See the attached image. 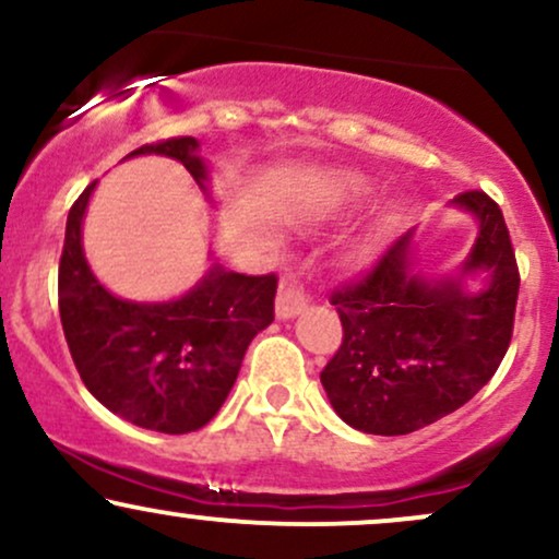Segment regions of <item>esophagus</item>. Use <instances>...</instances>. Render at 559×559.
<instances>
[{
    "mask_svg": "<svg viewBox=\"0 0 559 559\" xmlns=\"http://www.w3.org/2000/svg\"><path fill=\"white\" fill-rule=\"evenodd\" d=\"M305 307H307L305 288H301L299 284H292V281H286V284L278 288V297H275V316L284 318V320L294 318V316H299Z\"/></svg>",
    "mask_w": 559,
    "mask_h": 559,
    "instance_id": "34e87169",
    "label": "esophagus"
}]
</instances>
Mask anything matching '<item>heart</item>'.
Masks as SVG:
<instances>
[{"label":"heart","mask_w":559,"mask_h":559,"mask_svg":"<svg viewBox=\"0 0 559 559\" xmlns=\"http://www.w3.org/2000/svg\"><path fill=\"white\" fill-rule=\"evenodd\" d=\"M344 183L349 186V189H362V178H357V176H349Z\"/></svg>","instance_id":"obj_1"}]
</instances>
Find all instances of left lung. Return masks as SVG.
<instances>
[{
  "label": "left lung",
  "instance_id": "8db88e82",
  "mask_svg": "<svg viewBox=\"0 0 559 559\" xmlns=\"http://www.w3.org/2000/svg\"><path fill=\"white\" fill-rule=\"evenodd\" d=\"M454 204L478 217L480 230L465 271H491V284L465 294L454 281L409 271V234L368 271L333 288L342 346L320 373L325 394L352 428L402 436L463 407L497 373L515 325V249L499 204L471 189Z\"/></svg>",
  "mask_w": 559,
  "mask_h": 559
}]
</instances>
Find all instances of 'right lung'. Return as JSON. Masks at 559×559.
Returning <instances> with one entry per match:
<instances>
[{
    "instance_id": "add662e5",
    "label": "right lung",
    "mask_w": 559,
    "mask_h": 559,
    "mask_svg": "<svg viewBox=\"0 0 559 559\" xmlns=\"http://www.w3.org/2000/svg\"><path fill=\"white\" fill-rule=\"evenodd\" d=\"M194 136L139 146L131 155L178 159L204 181ZM94 183L68 213L57 299L75 370L86 389L133 426L159 433L199 431L226 402L249 342L275 318L278 275L215 267L194 292L168 305L112 297L88 271L81 221Z\"/></svg>"
}]
</instances>
